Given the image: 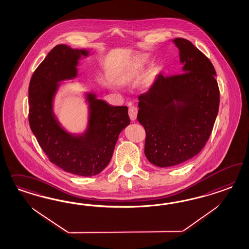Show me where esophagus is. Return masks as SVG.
I'll return each instance as SVG.
<instances>
[{"label":"esophagus","mask_w":249,"mask_h":249,"mask_svg":"<svg viewBox=\"0 0 249 249\" xmlns=\"http://www.w3.org/2000/svg\"><path fill=\"white\" fill-rule=\"evenodd\" d=\"M137 113H138V108L135 106H130L128 108V116L131 121H135L137 118Z\"/></svg>","instance_id":"1"}]
</instances>
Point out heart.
<instances>
[{"mask_svg": "<svg viewBox=\"0 0 249 249\" xmlns=\"http://www.w3.org/2000/svg\"><path fill=\"white\" fill-rule=\"evenodd\" d=\"M147 63V58L145 56H140L138 57L135 61H133L130 66L128 67V73L130 75L134 74L136 72H138L139 70H141L142 68H143L145 64Z\"/></svg>", "mask_w": 249, "mask_h": 249, "instance_id": "b5f03b06", "label": "heart"}]
</instances>
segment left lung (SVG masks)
I'll return each mask as SVG.
<instances>
[{
	"label": "left lung",
	"mask_w": 249,
	"mask_h": 249,
	"mask_svg": "<svg viewBox=\"0 0 249 249\" xmlns=\"http://www.w3.org/2000/svg\"><path fill=\"white\" fill-rule=\"evenodd\" d=\"M181 74L156 77L139 96L137 119L146 132L144 152L158 167L178 165L196 156L211 135L220 92L209 58L190 41L175 38Z\"/></svg>",
	"instance_id": "1"
}]
</instances>
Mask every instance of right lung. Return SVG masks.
I'll use <instances>...</instances> for the list:
<instances>
[{
	"mask_svg": "<svg viewBox=\"0 0 249 249\" xmlns=\"http://www.w3.org/2000/svg\"><path fill=\"white\" fill-rule=\"evenodd\" d=\"M83 49L66 45L54 46L32 75L29 84V124L49 160L64 171L79 176H94L110 161L123 128L129 124L126 106H110L88 94L89 128L74 136L61 127L53 113V98L57 83L76 76V66Z\"/></svg>",
	"mask_w": 249,
	"mask_h": 249,
	"instance_id": "obj_1",
	"label": "right lung"
}]
</instances>
